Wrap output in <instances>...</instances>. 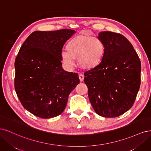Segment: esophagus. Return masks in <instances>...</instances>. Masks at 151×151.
I'll return each instance as SVG.
<instances>
[{"instance_id":"esophagus-1","label":"esophagus","mask_w":151,"mask_h":151,"mask_svg":"<svg viewBox=\"0 0 151 151\" xmlns=\"http://www.w3.org/2000/svg\"><path fill=\"white\" fill-rule=\"evenodd\" d=\"M79 79L80 80V81H83L84 80V75L82 74H80L79 75Z\"/></svg>"}]
</instances>
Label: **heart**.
Segmentation results:
<instances>
[{
    "instance_id": "1",
    "label": "heart",
    "mask_w": 151,
    "mask_h": 151,
    "mask_svg": "<svg viewBox=\"0 0 151 151\" xmlns=\"http://www.w3.org/2000/svg\"><path fill=\"white\" fill-rule=\"evenodd\" d=\"M67 52L61 54V60L65 66H75V60L85 70H91L98 67L103 61L106 48L100 39L90 36H76L68 42Z\"/></svg>"
}]
</instances>
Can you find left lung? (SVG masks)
Here are the masks:
<instances>
[{
    "mask_svg": "<svg viewBox=\"0 0 151 151\" xmlns=\"http://www.w3.org/2000/svg\"><path fill=\"white\" fill-rule=\"evenodd\" d=\"M98 38L105 44L103 61L85 73L90 103L104 117L120 116L133 105L140 85L139 58L128 40L120 34L100 32Z\"/></svg>",
    "mask_w": 151,
    "mask_h": 151,
    "instance_id": "1",
    "label": "left lung"
}]
</instances>
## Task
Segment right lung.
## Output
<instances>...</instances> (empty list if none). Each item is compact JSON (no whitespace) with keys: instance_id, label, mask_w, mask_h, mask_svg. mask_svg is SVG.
Returning a JSON list of instances; mask_svg holds the SVG:
<instances>
[{"instance_id":"obj_1","label":"right lung","mask_w":151,"mask_h":151,"mask_svg":"<svg viewBox=\"0 0 151 151\" xmlns=\"http://www.w3.org/2000/svg\"><path fill=\"white\" fill-rule=\"evenodd\" d=\"M75 31H35L28 36L15 61L14 86L24 109L42 119L60 115L78 75L63 70V47Z\"/></svg>"}]
</instances>
